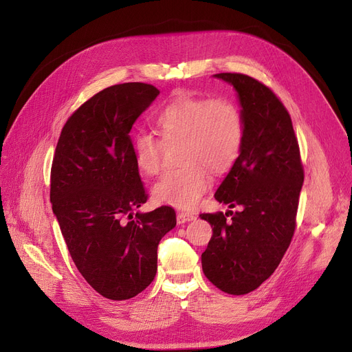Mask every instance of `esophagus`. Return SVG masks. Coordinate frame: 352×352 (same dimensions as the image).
<instances>
[{"label": "esophagus", "mask_w": 352, "mask_h": 352, "mask_svg": "<svg viewBox=\"0 0 352 352\" xmlns=\"http://www.w3.org/2000/svg\"><path fill=\"white\" fill-rule=\"evenodd\" d=\"M197 217L191 212H178L177 214V223L178 224H186L188 221H194Z\"/></svg>", "instance_id": "1"}]
</instances>
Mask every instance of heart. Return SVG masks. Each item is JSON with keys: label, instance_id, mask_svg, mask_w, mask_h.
Returning <instances> with one entry per match:
<instances>
[{"label": "heart", "instance_id": "1", "mask_svg": "<svg viewBox=\"0 0 352 352\" xmlns=\"http://www.w3.org/2000/svg\"><path fill=\"white\" fill-rule=\"evenodd\" d=\"M155 126L165 142L182 141L178 170L165 173L153 187L161 204L182 210L194 208L210 187V175L228 171L241 153L244 121L239 108L227 98L182 96L161 107ZM164 145L150 133L133 140L137 168L145 175L161 170Z\"/></svg>", "mask_w": 352, "mask_h": 352}]
</instances>
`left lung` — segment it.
Listing matches in <instances>:
<instances>
[{"mask_svg": "<svg viewBox=\"0 0 352 352\" xmlns=\"http://www.w3.org/2000/svg\"><path fill=\"white\" fill-rule=\"evenodd\" d=\"M214 77L234 87L244 121L241 153L214 197L243 210L230 221L231 211L199 215L212 228L201 263L221 291L244 295L270 278L289 247L304 171L291 117L274 92L244 74Z\"/></svg>", "mask_w": 352, "mask_h": 352, "instance_id": "obj_1", "label": "left lung"}]
</instances>
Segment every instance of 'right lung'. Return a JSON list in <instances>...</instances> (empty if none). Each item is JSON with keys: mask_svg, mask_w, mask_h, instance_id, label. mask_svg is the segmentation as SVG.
<instances>
[{"mask_svg": "<svg viewBox=\"0 0 352 352\" xmlns=\"http://www.w3.org/2000/svg\"><path fill=\"white\" fill-rule=\"evenodd\" d=\"M160 91L145 82L108 87L65 122L51 168V204L74 264L102 297H135L154 280L161 238L175 211L134 212L146 194L129 131Z\"/></svg>", "mask_w": 352, "mask_h": 352, "instance_id": "add662e5", "label": "right lung"}]
</instances>
